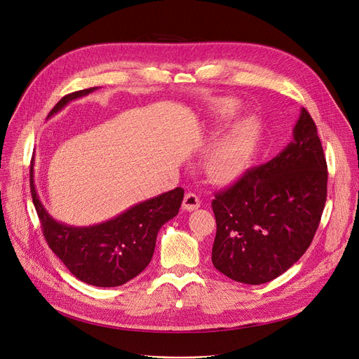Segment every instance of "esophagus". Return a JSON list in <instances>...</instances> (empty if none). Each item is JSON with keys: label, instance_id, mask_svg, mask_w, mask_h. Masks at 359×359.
Listing matches in <instances>:
<instances>
[{"label": "esophagus", "instance_id": "34e87169", "mask_svg": "<svg viewBox=\"0 0 359 359\" xmlns=\"http://www.w3.org/2000/svg\"><path fill=\"white\" fill-rule=\"evenodd\" d=\"M200 204H201L200 198L196 194H192V192H188V194H185V197H184L182 208L187 211H194L200 207Z\"/></svg>", "mask_w": 359, "mask_h": 359}]
</instances>
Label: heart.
I'll use <instances>...</instances> for the list:
<instances>
[{
    "label": "heart",
    "mask_w": 359,
    "mask_h": 359,
    "mask_svg": "<svg viewBox=\"0 0 359 359\" xmlns=\"http://www.w3.org/2000/svg\"><path fill=\"white\" fill-rule=\"evenodd\" d=\"M237 114V103L223 100L215 110V126L212 133H218L229 119ZM260 141V126L252 119L233 123L219 135L210 148L204 168L207 175L218 184H231L240 180L256 156Z\"/></svg>",
    "instance_id": "b5f03b06"
}]
</instances>
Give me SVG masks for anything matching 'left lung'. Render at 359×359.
Returning a JSON list of instances; mask_svg holds the SVG:
<instances>
[{"label": "left lung", "mask_w": 359, "mask_h": 359, "mask_svg": "<svg viewBox=\"0 0 359 359\" xmlns=\"http://www.w3.org/2000/svg\"><path fill=\"white\" fill-rule=\"evenodd\" d=\"M326 170L316 125L303 107L293 141L278 156L215 194L214 267L245 285L267 283L290 269L320 223Z\"/></svg>", "instance_id": "obj_1"}]
</instances>
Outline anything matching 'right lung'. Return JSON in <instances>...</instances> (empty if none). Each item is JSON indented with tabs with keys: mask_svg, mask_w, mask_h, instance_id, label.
Instances as JSON below:
<instances>
[{
	"mask_svg": "<svg viewBox=\"0 0 359 359\" xmlns=\"http://www.w3.org/2000/svg\"><path fill=\"white\" fill-rule=\"evenodd\" d=\"M96 89L65 96L47 118L57 114L69 102ZM33 165L34 159L30 170L32 197L48 247L79 280L97 287L125 285L145 270L154 256L158 231L178 214L184 198V189L178 187L136 204L104 223L73 227L54 219L41 204Z\"/></svg>",
	"mask_w": 359,
	"mask_h": 359,
	"instance_id": "1",
	"label": "right lung"
}]
</instances>
